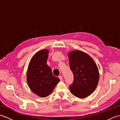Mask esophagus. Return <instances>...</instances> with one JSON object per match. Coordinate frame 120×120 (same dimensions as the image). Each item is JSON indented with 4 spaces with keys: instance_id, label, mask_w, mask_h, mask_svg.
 <instances>
[{
    "instance_id": "34e87169",
    "label": "esophagus",
    "mask_w": 120,
    "mask_h": 120,
    "mask_svg": "<svg viewBox=\"0 0 120 120\" xmlns=\"http://www.w3.org/2000/svg\"><path fill=\"white\" fill-rule=\"evenodd\" d=\"M59 78V79H60V80H62V79H63V77L62 76H59V77H58Z\"/></svg>"
}]
</instances>
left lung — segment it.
Returning <instances> with one entry per match:
<instances>
[{"instance_id":"1","label":"left lung","mask_w":120,"mask_h":120,"mask_svg":"<svg viewBox=\"0 0 120 120\" xmlns=\"http://www.w3.org/2000/svg\"><path fill=\"white\" fill-rule=\"evenodd\" d=\"M70 68L74 80L70 90L78 98H85L93 92L99 80V72L95 62L86 53L75 50L68 54Z\"/></svg>"}]
</instances>
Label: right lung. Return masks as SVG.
<instances>
[{
  "instance_id": "obj_1",
  "label": "right lung",
  "mask_w": 120,
  "mask_h": 120,
  "mask_svg": "<svg viewBox=\"0 0 120 120\" xmlns=\"http://www.w3.org/2000/svg\"><path fill=\"white\" fill-rule=\"evenodd\" d=\"M48 50H42L31 59L27 71V80L33 92L41 98L50 94L59 78L52 75L51 68L47 65Z\"/></svg>"
}]
</instances>
